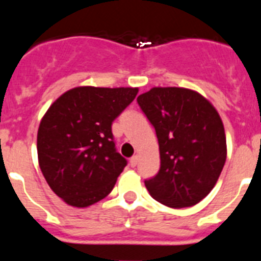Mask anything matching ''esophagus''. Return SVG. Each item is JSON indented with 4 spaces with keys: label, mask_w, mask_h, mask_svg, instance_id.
<instances>
[{
    "label": "esophagus",
    "mask_w": 261,
    "mask_h": 261,
    "mask_svg": "<svg viewBox=\"0 0 261 261\" xmlns=\"http://www.w3.org/2000/svg\"><path fill=\"white\" fill-rule=\"evenodd\" d=\"M138 161H140V156L133 155L132 158H130V161H129V162H130V166H132V167H136V166L138 165Z\"/></svg>",
    "instance_id": "obj_1"
}]
</instances>
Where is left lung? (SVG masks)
I'll use <instances>...</instances> for the list:
<instances>
[{
    "instance_id": "obj_1",
    "label": "left lung",
    "mask_w": 261,
    "mask_h": 261,
    "mask_svg": "<svg viewBox=\"0 0 261 261\" xmlns=\"http://www.w3.org/2000/svg\"><path fill=\"white\" fill-rule=\"evenodd\" d=\"M137 103L154 126L161 167L145 180L153 199L170 208L201 201L216 186L226 161L222 120L199 93L154 87Z\"/></svg>"
}]
</instances>
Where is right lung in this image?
Returning a JSON list of instances; mask_svg holds the SVG:
<instances>
[{"label":"right lung","mask_w":261,"mask_h":261,"mask_svg":"<svg viewBox=\"0 0 261 261\" xmlns=\"http://www.w3.org/2000/svg\"><path fill=\"white\" fill-rule=\"evenodd\" d=\"M137 93L133 87H75L41 119L39 166L50 190L71 206L95 204L115 187L128 162L117 153L112 123Z\"/></svg>","instance_id":"1"}]
</instances>
